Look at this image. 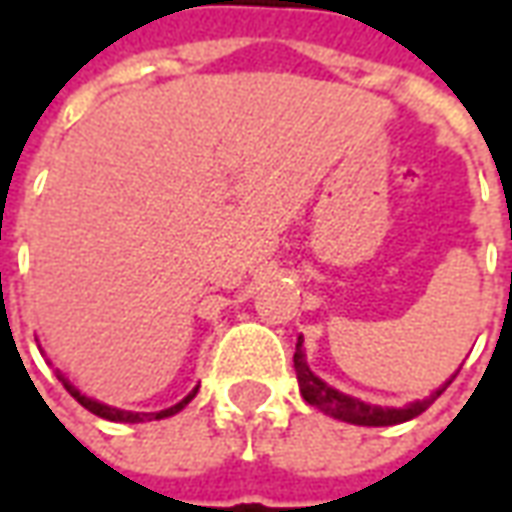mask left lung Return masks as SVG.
Returning a JSON list of instances; mask_svg holds the SVG:
<instances>
[{
  "label": "left lung",
  "instance_id": "left-lung-1",
  "mask_svg": "<svg viewBox=\"0 0 512 512\" xmlns=\"http://www.w3.org/2000/svg\"><path fill=\"white\" fill-rule=\"evenodd\" d=\"M293 367H296V378H299V389L301 397L310 403V406L321 408L323 414H329L334 419H343V422H351V425H367V428H384V425H397V422H406V419L419 417L425 408L436 400V397L447 389V384L436 389L428 400H417L411 403L408 408H378V406H367L362 400L356 397H348L343 392H337L329 384H323L321 378L312 373L307 362H304V351H301V337L296 343V354H293Z\"/></svg>",
  "mask_w": 512,
  "mask_h": 512
}]
</instances>
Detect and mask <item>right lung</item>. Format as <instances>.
<instances>
[{
    "mask_svg": "<svg viewBox=\"0 0 512 512\" xmlns=\"http://www.w3.org/2000/svg\"><path fill=\"white\" fill-rule=\"evenodd\" d=\"M60 381L65 384V389L71 392L79 403H82L87 411H93L95 417H104L109 419V422H147V419H164V417H172V414H178L180 408L189 403L191 397L197 395V389L191 392V395H186L180 403H175L172 408H164V411H158V414H136V411H120V408H112V406H104V403H98V400H93V397H84L76 386H71V381H65V378L60 376Z\"/></svg>",
    "mask_w": 512,
    "mask_h": 512,
    "instance_id": "right-lung-1",
    "label": "right lung"
}]
</instances>
